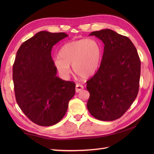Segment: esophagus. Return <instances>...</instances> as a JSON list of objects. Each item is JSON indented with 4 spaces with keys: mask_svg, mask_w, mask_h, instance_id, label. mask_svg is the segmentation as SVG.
I'll list each match as a JSON object with an SVG mask.
<instances>
[{
    "mask_svg": "<svg viewBox=\"0 0 154 154\" xmlns=\"http://www.w3.org/2000/svg\"><path fill=\"white\" fill-rule=\"evenodd\" d=\"M83 89V86L81 85L80 84H77L76 86H75V91L76 93H79V91Z\"/></svg>",
    "mask_w": 154,
    "mask_h": 154,
    "instance_id": "1",
    "label": "esophagus"
}]
</instances>
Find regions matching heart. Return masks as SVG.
Returning a JSON list of instances; mask_svg holds the SVG:
<instances>
[{"label":"heart","instance_id":"b5f03b06","mask_svg":"<svg viewBox=\"0 0 154 154\" xmlns=\"http://www.w3.org/2000/svg\"><path fill=\"white\" fill-rule=\"evenodd\" d=\"M103 51L100 44L92 39L72 41L63 45L54 58V65L61 76L66 79L71 73L70 66L78 77L87 79L96 73Z\"/></svg>","mask_w":154,"mask_h":154}]
</instances>
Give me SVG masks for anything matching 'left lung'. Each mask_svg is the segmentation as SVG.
I'll use <instances>...</instances> for the list:
<instances>
[{"instance_id": "8db88e82", "label": "left lung", "mask_w": 154, "mask_h": 154, "mask_svg": "<svg viewBox=\"0 0 154 154\" xmlns=\"http://www.w3.org/2000/svg\"><path fill=\"white\" fill-rule=\"evenodd\" d=\"M104 44L99 70L87 81L90 93L87 109L103 121L122 116L136 99L139 90L141 63L130 39L110 29L93 32Z\"/></svg>"}]
</instances>
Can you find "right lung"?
<instances>
[{
  "label": "right lung",
  "mask_w": 154,
  "mask_h": 154,
  "mask_svg": "<svg viewBox=\"0 0 154 154\" xmlns=\"http://www.w3.org/2000/svg\"><path fill=\"white\" fill-rule=\"evenodd\" d=\"M67 36L63 32H39L16 53L12 69L16 102L38 125L50 126L60 122L75 93V83L56 76L51 55L54 45Z\"/></svg>",
  "instance_id": "right-lung-1"
}]
</instances>
